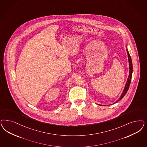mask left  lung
Returning <instances> with one entry per match:
<instances>
[{"label":"left lung","instance_id":"left-lung-1","mask_svg":"<svg viewBox=\"0 0 147 147\" xmlns=\"http://www.w3.org/2000/svg\"><path fill=\"white\" fill-rule=\"evenodd\" d=\"M127 53H128V61H129V76H128V80H127V83H126L125 85L124 86V89L123 90L122 94H121L120 97L119 98V99L117 100L114 103H116L118 102L120 100H122L123 98V97L125 96V95L126 94V93L128 91V89L129 88V86H130V82H131V81L132 74H133V64H132L131 58V57H130V55L129 53L128 52L127 47Z\"/></svg>","mask_w":147,"mask_h":147}]
</instances>
